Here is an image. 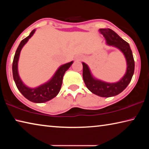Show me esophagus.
<instances>
[{
    "instance_id": "esophagus-1",
    "label": "esophagus",
    "mask_w": 149,
    "mask_h": 149,
    "mask_svg": "<svg viewBox=\"0 0 149 149\" xmlns=\"http://www.w3.org/2000/svg\"><path fill=\"white\" fill-rule=\"evenodd\" d=\"M82 59H83V58H79L77 59V60H82Z\"/></svg>"
}]
</instances>
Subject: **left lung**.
Here are the masks:
<instances>
[{"label":"left lung","mask_w":149,"mask_h":149,"mask_svg":"<svg viewBox=\"0 0 149 149\" xmlns=\"http://www.w3.org/2000/svg\"><path fill=\"white\" fill-rule=\"evenodd\" d=\"M99 32L104 37L106 43L109 46L117 48L124 55L127 64L126 72L117 82H105L93 77L89 66L85 63L82 62L83 78L87 89L93 94L101 97H114L122 93L132 80L134 74V59L130 45L121 38L116 33L109 28L100 29Z\"/></svg>","instance_id":"8db88e82"}]
</instances>
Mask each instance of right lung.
Listing matches in <instances>:
<instances>
[{
  "instance_id": "right-lung-1",
  "label": "right lung",
  "mask_w": 149,
  "mask_h": 149,
  "mask_svg": "<svg viewBox=\"0 0 149 149\" xmlns=\"http://www.w3.org/2000/svg\"><path fill=\"white\" fill-rule=\"evenodd\" d=\"M35 31H36L35 29L33 30L28 37L22 40L17 47L12 63V74L17 88L27 99L33 102L43 103L52 99L58 94L61 89L63 77L65 72L69 69L74 62L72 61L60 65L51 79L38 87L31 88L25 85L18 74V68H17L18 60L22 48L33 36Z\"/></svg>"
}]
</instances>
